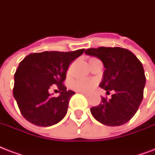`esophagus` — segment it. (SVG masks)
Instances as JSON below:
<instances>
[{"label":"esophagus","instance_id":"34e87169","mask_svg":"<svg viewBox=\"0 0 155 155\" xmlns=\"http://www.w3.org/2000/svg\"><path fill=\"white\" fill-rule=\"evenodd\" d=\"M83 95H84L85 97H90V93H88V92H81Z\"/></svg>","mask_w":155,"mask_h":155}]
</instances>
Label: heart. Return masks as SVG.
I'll return each mask as SVG.
<instances>
[{
    "instance_id": "heart-1",
    "label": "heart",
    "mask_w": 155,
    "mask_h": 155,
    "mask_svg": "<svg viewBox=\"0 0 155 155\" xmlns=\"http://www.w3.org/2000/svg\"><path fill=\"white\" fill-rule=\"evenodd\" d=\"M97 80L94 79H80L73 81L71 84V87L79 92H90L97 86Z\"/></svg>"
}]
</instances>
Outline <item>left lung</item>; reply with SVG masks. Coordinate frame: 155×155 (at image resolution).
<instances>
[{"label":"left lung","mask_w":155,"mask_h":155,"mask_svg":"<svg viewBox=\"0 0 155 155\" xmlns=\"http://www.w3.org/2000/svg\"><path fill=\"white\" fill-rule=\"evenodd\" d=\"M85 53L102 61L105 71L100 87L108 95L113 92L110 99L101 97L99 105L91 108L92 116L108 126L124 125L143 99L146 76L142 63L130 51L118 47L89 48Z\"/></svg>","instance_id":"obj_1"}]
</instances>
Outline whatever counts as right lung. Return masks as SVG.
Here are the masks:
<instances>
[{
	"label": "right lung",
	"mask_w": 155,
	"mask_h": 155,
	"mask_svg": "<svg viewBox=\"0 0 155 155\" xmlns=\"http://www.w3.org/2000/svg\"><path fill=\"white\" fill-rule=\"evenodd\" d=\"M84 49L69 52L31 53L19 63L14 74L13 93L21 115L38 126H51L59 122L68 112L75 92L67 90L63 82L70 63ZM56 85L58 97H51L49 89Z\"/></svg>",
	"instance_id": "add662e5"
}]
</instances>
